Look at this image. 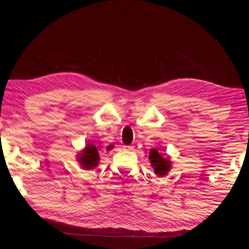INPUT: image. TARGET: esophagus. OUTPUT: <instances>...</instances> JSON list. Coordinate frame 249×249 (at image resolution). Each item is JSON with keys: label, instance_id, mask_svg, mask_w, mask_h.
<instances>
[{"label": "esophagus", "instance_id": "obj_1", "mask_svg": "<svg viewBox=\"0 0 249 249\" xmlns=\"http://www.w3.org/2000/svg\"><path fill=\"white\" fill-rule=\"evenodd\" d=\"M124 148L125 150H133L134 149V145H124Z\"/></svg>", "mask_w": 249, "mask_h": 249}]
</instances>
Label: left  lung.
<instances>
[{
    "mask_svg": "<svg viewBox=\"0 0 249 249\" xmlns=\"http://www.w3.org/2000/svg\"><path fill=\"white\" fill-rule=\"evenodd\" d=\"M164 150V149H163ZM150 166L158 177H165L171 169V161L169 156L160 152L157 148H153L148 154Z\"/></svg>",
    "mask_w": 249,
    "mask_h": 249,
    "instance_id": "obj_1",
    "label": "left lung"
}]
</instances>
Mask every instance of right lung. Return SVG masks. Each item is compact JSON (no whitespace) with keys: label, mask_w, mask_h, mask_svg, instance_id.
<instances>
[{"label":"right lung","mask_w":249,"mask_h":249,"mask_svg":"<svg viewBox=\"0 0 249 249\" xmlns=\"http://www.w3.org/2000/svg\"><path fill=\"white\" fill-rule=\"evenodd\" d=\"M102 146L94 145L93 143L89 142L86 144L85 148L82 150L81 153L77 155V160L79 164L81 165V168L84 170H91L94 169L100 162V154H99V148ZM113 147V144H110L107 146V150H111Z\"/></svg>","instance_id":"obj_1"}]
</instances>
